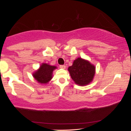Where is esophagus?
I'll return each instance as SVG.
<instances>
[{"instance_id":"34e87169","label":"esophagus","mask_w":131,"mask_h":131,"mask_svg":"<svg viewBox=\"0 0 131 131\" xmlns=\"http://www.w3.org/2000/svg\"><path fill=\"white\" fill-rule=\"evenodd\" d=\"M59 68L61 69H66V66L65 65H60L59 66Z\"/></svg>"}]
</instances>
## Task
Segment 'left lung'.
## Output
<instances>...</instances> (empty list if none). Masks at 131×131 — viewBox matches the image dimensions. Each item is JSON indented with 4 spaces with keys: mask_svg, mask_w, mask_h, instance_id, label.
Masks as SVG:
<instances>
[{
    "mask_svg": "<svg viewBox=\"0 0 131 131\" xmlns=\"http://www.w3.org/2000/svg\"><path fill=\"white\" fill-rule=\"evenodd\" d=\"M68 71L75 84L80 86H85L90 84L94 79L95 66L89 61L79 57L68 68Z\"/></svg>",
    "mask_w": 131,
    "mask_h": 131,
    "instance_id": "obj_1",
    "label": "left lung"
}]
</instances>
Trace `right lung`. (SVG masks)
I'll return each mask as SVG.
<instances>
[{
	"label": "right lung",
	"instance_id": "1",
	"mask_svg": "<svg viewBox=\"0 0 131 131\" xmlns=\"http://www.w3.org/2000/svg\"><path fill=\"white\" fill-rule=\"evenodd\" d=\"M57 69L55 66H52L48 63H42L38 69L33 73V77L41 84H47L52 78L53 71Z\"/></svg>",
	"mask_w": 131,
	"mask_h": 131
}]
</instances>
